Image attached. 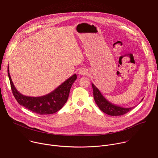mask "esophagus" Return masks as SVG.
I'll return each mask as SVG.
<instances>
[{"mask_svg":"<svg viewBox=\"0 0 158 158\" xmlns=\"http://www.w3.org/2000/svg\"><path fill=\"white\" fill-rule=\"evenodd\" d=\"M87 74V71L85 70L82 69L79 71V74H81V75H84V74Z\"/></svg>","mask_w":158,"mask_h":158,"instance_id":"obj_1","label":"esophagus"}]
</instances>
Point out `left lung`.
<instances>
[{"mask_svg": "<svg viewBox=\"0 0 158 158\" xmlns=\"http://www.w3.org/2000/svg\"><path fill=\"white\" fill-rule=\"evenodd\" d=\"M92 86L94 101L99 108L104 113L110 116H122L134 108V107H123L111 103L104 97L93 83H92Z\"/></svg>", "mask_w": 158, "mask_h": 158, "instance_id": "8db88e82", "label": "left lung"}]
</instances>
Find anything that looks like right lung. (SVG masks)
Listing matches in <instances>:
<instances>
[{"instance_id": "right-lung-1", "label": "right lung", "mask_w": 158, "mask_h": 158, "mask_svg": "<svg viewBox=\"0 0 158 158\" xmlns=\"http://www.w3.org/2000/svg\"><path fill=\"white\" fill-rule=\"evenodd\" d=\"M7 73L13 95L18 103L41 115L52 114L59 110L68 99L71 86L77 79L76 74H74L51 93L40 97H30L22 94L17 91L10 77L9 66Z\"/></svg>"}]
</instances>
